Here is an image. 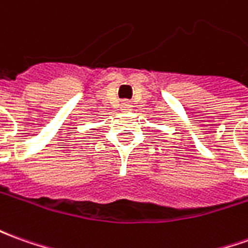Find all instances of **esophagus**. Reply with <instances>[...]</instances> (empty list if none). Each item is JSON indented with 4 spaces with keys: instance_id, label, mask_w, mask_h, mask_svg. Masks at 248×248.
I'll use <instances>...</instances> for the list:
<instances>
[{
    "instance_id": "1",
    "label": "esophagus",
    "mask_w": 248,
    "mask_h": 248,
    "mask_svg": "<svg viewBox=\"0 0 248 248\" xmlns=\"http://www.w3.org/2000/svg\"><path fill=\"white\" fill-rule=\"evenodd\" d=\"M122 108H124V110H127V108H130V103H129V102L122 103Z\"/></svg>"
}]
</instances>
